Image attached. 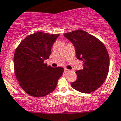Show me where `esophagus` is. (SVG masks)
<instances>
[{"label": "esophagus", "instance_id": "esophagus-1", "mask_svg": "<svg viewBox=\"0 0 121 121\" xmlns=\"http://www.w3.org/2000/svg\"><path fill=\"white\" fill-rule=\"evenodd\" d=\"M64 71H65V72H69V71H70V70H69V69H67V68H64Z\"/></svg>", "mask_w": 121, "mask_h": 121}]
</instances>
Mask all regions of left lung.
Returning a JSON list of instances; mask_svg holds the SVG:
<instances>
[{"mask_svg":"<svg viewBox=\"0 0 121 121\" xmlns=\"http://www.w3.org/2000/svg\"><path fill=\"white\" fill-rule=\"evenodd\" d=\"M73 44L76 57L83 61V69L77 71V80L72 87L82 93L92 92L104 82L109 70L110 59L104 44L83 30L64 34Z\"/></svg>","mask_w":121,"mask_h":121,"instance_id":"8db88e82","label":"left lung"}]
</instances>
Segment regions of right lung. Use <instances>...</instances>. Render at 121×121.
<instances>
[{
    "mask_svg": "<svg viewBox=\"0 0 121 121\" xmlns=\"http://www.w3.org/2000/svg\"><path fill=\"white\" fill-rule=\"evenodd\" d=\"M59 34L38 32L28 35L15 49L14 72L20 86L30 96L43 97L55 90L64 68L44 64Z\"/></svg>",
    "mask_w": 121,
    "mask_h": 121,
    "instance_id": "add662e5",
    "label": "right lung"
}]
</instances>
